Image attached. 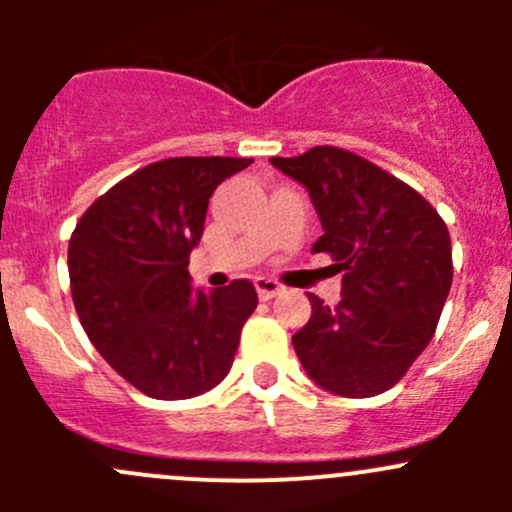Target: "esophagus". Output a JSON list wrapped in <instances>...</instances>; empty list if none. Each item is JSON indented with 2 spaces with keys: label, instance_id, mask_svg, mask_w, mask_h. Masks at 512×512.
<instances>
[{
  "label": "esophagus",
  "instance_id": "esophagus-1",
  "mask_svg": "<svg viewBox=\"0 0 512 512\" xmlns=\"http://www.w3.org/2000/svg\"><path fill=\"white\" fill-rule=\"evenodd\" d=\"M255 287H257V294H260V299H272V297H277L282 289H285L280 282L270 280V277H257Z\"/></svg>",
  "mask_w": 512,
  "mask_h": 512
}]
</instances>
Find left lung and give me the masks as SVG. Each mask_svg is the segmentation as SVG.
Masks as SVG:
<instances>
[{
	"label": "left lung",
	"instance_id": "1",
	"mask_svg": "<svg viewBox=\"0 0 512 512\" xmlns=\"http://www.w3.org/2000/svg\"><path fill=\"white\" fill-rule=\"evenodd\" d=\"M312 195L342 299L309 292L312 317L292 337L314 384L349 399L389 391L428 347L453 282L451 235L431 203L371 160L337 146L270 158Z\"/></svg>",
	"mask_w": 512,
	"mask_h": 512
}]
</instances>
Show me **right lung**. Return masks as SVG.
Returning <instances> with one entry per match:
<instances>
[{
	"instance_id": "right-lung-1",
	"label": "right lung",
	"mask_w": 512,
	"mask_h": 512,
	"mask_svg": "<svg viewBox=\"0 0 512 512\" xmlns=\"http://www.w3.org/2000/svg\"><path fill=\"white\" fill-rule=\"evenodd\" d=\"M250 163L158 160L96 198L71 232L69 280L81 327L98 354L151 399H193L218 386L255 312L250 280L193 292L188 275L210 195Z\"/></svg>"
}]
</instances>
